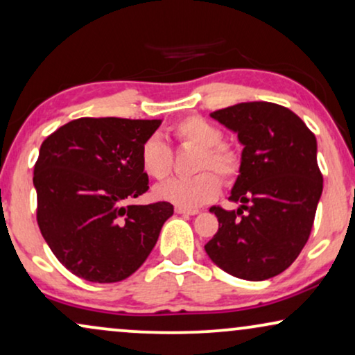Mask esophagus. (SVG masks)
<instances>
[{
  "label": "esophagus",
  "instance_id": "esophagus-1",
  "mask_svg": "<svg viewBox=\"0 0 355 355\" xmlns=\"http://www.w3.org/2000/svg\"><path fill=\"white\" fill-rule=\"evenodd\" d=\"M175 213L178 214H187V216H195L198 214V209H191V208H182V206H175Z\"/></svg>",
  "mask_w": 355,
  "mask_h": 355
}]
</instances>
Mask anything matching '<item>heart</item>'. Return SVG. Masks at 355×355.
Masks as SVG:
<instances>
[{
    "label": "heart",
    "mask_w": 355,
    "mask_h": 355,
    "mask_svg": "<svg viewBox=\"0 0 355 355\" xmlns=\"http://www.w3.org/2000/svg\"><path fill=\"white\" fill-rule=\"evenodd\" d=\"M175 139L180 144L198 149L195 160L196 175L190 178H172L154 188L159 200L182 206V208H198L213 201L221 191V178L208 171L216 170L226 180L234 178L239 172L241 157L231 146L224 144L223 132L214 124L198 116H190L178 121L172 129ZM141 168L147 177L154 180L167 178L173 167V155L170 147L159 136L146 139L139 152ZM204 172L201 173L200 170Z\"/></svg>",
    "instance_id": "1"
}]
</instances>
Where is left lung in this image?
Wrapping results in <instances>:
<instances>
[{
    "label": "left lung",
    "instance_id": "8db88e82",
    "mask_svg": "<svg viewBox=\"0 0 355 355\" xmlns=\"http://www.w3.org/2000/svg\"><path fill=\"white\" fill-rule=\"evenodd\" d=\"M211 118L236 132L244 149L230 196L241 206L209 208L219 230L205 250L232 277L267 280L295 262L311 232L322 193L316 137L275 103H239Z\"/></svg>",
    "mask_w": 355,
    "mask_h": 355
}]
</instances>
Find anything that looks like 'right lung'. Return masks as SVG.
Returning a JSON list of instances; mask_svg holds the SVG:
<instances>
[{"label": "right lung", "mask_w": 355, "mask_h": 355, "mask_svg": "<svg viewBox=\"0 0 355 355\" xmlns=\"http://www.w3.org/2000/svg\"><path fill=\"white\" fill-rule=\"evenodd\" d=\"M160 124L80 118L40 146L33 178L39 230L73 275L95 284L121 282L154 249L173 206L125 203L149 190L139 152Z\"/></svg>", "instance_id": "add662e5"}]
</instances>
